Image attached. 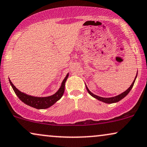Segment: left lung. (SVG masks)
<instances>
[{
  "mask_svg": "<svg viewBox=\"0 0 147 147\" xmlns=\"http://www.w3.org/2000/svg\"><path fill=\"white\" fill-rule=\"evenodd\" d=\"M136 77H137V74H136V77H135L134 80L133 81V82H132V84H131L130 86H129L128 88H127V90L125 91V92H123V93H121V94L117 95V96H113V97H111V98H103V97H100V96H97V95H95V94H93V93L91 92L90 90H89V89L88 88V87L86 86V87L88 92L89 94H90L92 97H94V98L98 99V100H100V101L105 102V103H109H109H114V102H117L118 101H119V100H121V99L124 98V97L126 96L127 94H128V93L129 92V91L131 90V89L132 88L133 86H134V84L135 82V80H136Z\"/></svg>",
  "mask_w": 147,
  "mask_h": 147,
  "instance_id": "1",
  "label": "left lung"
}]
</instances>
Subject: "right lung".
Returning <instances> with one entry per match:
<instances>
[{"instance_id":"right-lung-1","label":"right lung","mask_w":147,"mask_h":147,"mask_svg":"<svg viewBox=\"0 0 147 147\" xmlns=\"http://www.w3.org/2000/svg\"><path fill=\"white\" fill-rule=\"evenodd\" d=\"M68 76H69V74H67L66 77L65 78L63 81L62 82L61 86L60 88L59 89L58 91L53 95L47 97H36L28 95L19 90L13 84V83L11 82L10 80H9V82H10L15 93L22 102H24L25 104L28 105L32 107L38 109H47L50 107L51 106L54 105L57 100H59L61 98L64 93L65 84V82L67 79Z\"/></svg>"}]
</instances>
